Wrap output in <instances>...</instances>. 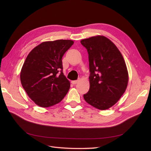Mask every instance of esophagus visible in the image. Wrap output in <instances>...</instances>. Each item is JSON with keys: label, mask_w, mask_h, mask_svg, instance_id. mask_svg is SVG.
Segmentation results:
<instances>
[{"label": "esophagus", "mask_w": 151, "mask_h": 151, "mask_svg": "<svg viewBox=\"0 0 151 151\" xmlns=\"http://www.w3.org/2000/svg\"><path fill=\"white\" fill-rule=\"evenodd\" d=\"M78 82H79V80H76V81H72L71 83H72V84H76L78 83Z\"/></svg>", "instance_id": "34e87169"}]
</instances>
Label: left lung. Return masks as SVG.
Segmentation results:
<instances>
[{
	"instance_id": "8db88e82",
	"label": "left lung",
	"mask_w": 151,
	"mask_h": 151,
	"mask_svg": "<svg viewBox=\"0 0 151 151\" xmlns=\"http://www.w3.org/2000/svg\"><path fill=\"white\" fill-rule=\"evenodd\" d=\"M89 55V90L84 99L94 108L105 110L125 93L129 76L122 53L111 40L96 36L81 41Z\"/></svg>"
}]
</instances>
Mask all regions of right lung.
<instances>
[{"label": "right lung", "instance_id": "add662e5", "mask_svg": "<svg viewBox=\"0 0 151 151\" xmlns=\"http://www.w3.org/2000/svg\"><path fill=\"white\" fill-rule=\"evenodd\" d=\"M73 43L68 40L45 42L27 56L21 72V84L38 106H53L68 93L70 82L63 75L62 58Z\"/></svg>", "mask_w": 151, "mask_h": 151}]
</instances>
